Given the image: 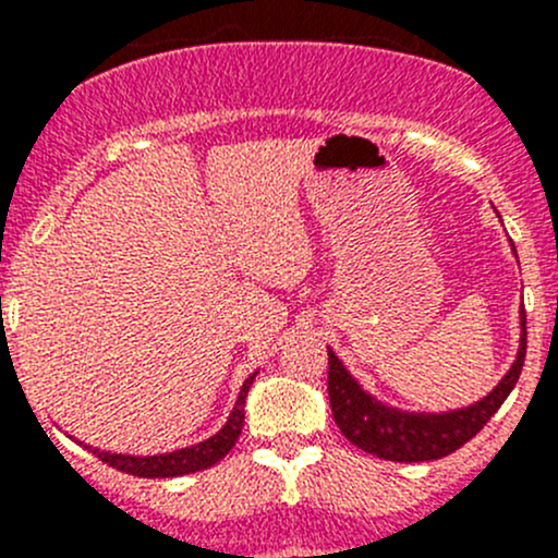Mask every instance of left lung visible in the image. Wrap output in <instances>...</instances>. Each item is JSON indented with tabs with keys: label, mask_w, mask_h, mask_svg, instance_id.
<instances>
[{
	"label": "left lung",
	"mask_w": 558,
	"mask_h": 558,
	"mask_svg": "<svg viewBox=\"0 0 558 558\" xmlns=\"http://www.w3.org/2000/svg\"><path fill=\"white\" fill-rule=\"evenodd\" d=\"M519 351L502 380L477 402L442 410V413L402 410L384 402L359 384L351 369L342 364V359L329 348V402L335 424L353 446L362 448L364 453L378 456V459L432 461L453 453L488 424V418L502 408L508 393L519 384L523 356H526V313L523 307L519 313Z\"/></svg>",
	"instance_id": "left-lung-1"
}]
</instances>
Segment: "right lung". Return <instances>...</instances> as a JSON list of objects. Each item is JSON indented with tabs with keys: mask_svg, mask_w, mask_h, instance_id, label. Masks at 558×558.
I'll list each match as a JSON object with an SVG mask.
<instances>
[{
	"mask_svg": "<svg viewBox=\"0 0 558 558\" xmlns=\"http://www.w3.org/2000/svg\"><path fill=\"white\" fill-rule=\"evenodd\" d=\"M253 378H245L243 388L238 393V402H234L232 413H229L227 424L210 435L207 440L194 442V446H185V448H174V451L167 453H150V456H140V453H112V451H102V448H94L86 446L81 440H72L81 442L83 448H88L97 459H102L105 464L116 466V470L129 472V475H137V477H178V475H189V472H199L207 470V466L218 464L229 451L234 448L238 442L240 432H243V421H245V397L251 391Z\"/></svg>",
	"mask_w": 558,
	"mask_h": 558,
	"instance_id": "right-lung-1",
	"label": "right lung"
}]
</instances>
